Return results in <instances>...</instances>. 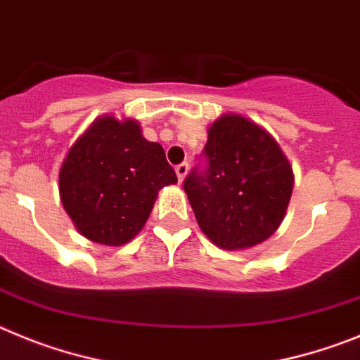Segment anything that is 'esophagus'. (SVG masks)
Here are the masks:
<instances>
[{"mask_svg":"<svg viewBox=\"0 0 360 360\" xmlns=\"http://www.w3.org/2000/svg\"><path fill=\"white\" fill-rule=\"evenodd\" d=\"M176 174H177V179H179V183H183V179L186 177V174H188V163L177 165Z\"/></svg>","mask_w":360,"mask_h":360,"instance_id":"34e87169","label":"esophagus"}]
</instances>
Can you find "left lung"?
I'll return each instance as SVG.
<instances>
[{"instance_id":"1","label":"left lung","mask_w":360,"mask_h":360,"mask_svg":"<svg viewBox=\"0 0 360 360\" xmlns=\"http://www.w3.org/2000/svg\"><path fill=\"white\" fill-rule=\"evenodd\" d=\"M292 181L289 161L264 129L240 115H224L210 127L183 188L213 244L248 249L278 229Z\"/></svg>"}]
</instances>
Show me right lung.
<instances>
[{"instance_id":"add662e5","label":"right lung","mask_w":360,"mask_h":360,"mask_svg":"<svg viewBox=\"0 0 360 360\" xmlns=\"http://www.w3.org/2000/svg\"><path fill=\"white\" fill-rule=\"evenodd\" d=\"M177 183L160 143L134 120L102 116L70 148L59 174L60 199L77 229L103 245L127 244L141 231L158 192Z\"/></svg>"}]
</instances>
